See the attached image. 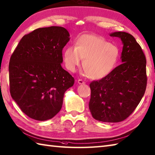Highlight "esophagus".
<instances>
[{
  "mask_svg": "<svg viewBox=\"0 0 155 155\" xmlns=\"http://www.w3.org/2000/svg\"><path fill=\"white\" fill-rule=\"evenodd\" d=\"M78 83L81 84H84L85 83H84V82L82 79H78Z\"/></svg>",
  "mask_w": 155,
  "mask_h": 155,
  "instance_id": "esophagus-1",
  "label": "esophagus"
}]
</instances>
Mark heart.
<instances>
[{
  "label": "heart",
  "mask_w": 155,
  "mask_h": 155,
  "mask_svg": "<svg viewBox=\"0 0 155 155\" xmlns=\"http://www.w3.org/2000/svg\"><path fill=\"white\" fill-rule=\"evenodd\" d=\"M118 48L101 36L83 35L75 45H69L64 52L66 68L74 72L84 59L83 67L88 77L101 79L110 74L119 59Z\"/></svg>",
  "instance_id": "b5f03b06"
}]
</instances>
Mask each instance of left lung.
Masks as SVG:
<instances>
[{
    "label": "left lung",
    "instance_id": "1",
    "mask_svg": "<svg viewBox=\"0 0 155 155\" xmlns=\"http://www.w3.org/2000/svg\"><path fill=\"white\" fill-rule=\"evenodd\" d=\"M121 39L124 44L123 63L104 78L90 83L89 107L95 120L120 122L135 110L147 88V60L140 45L128 33L110 34Z\"/></svg>",
    "mask_w": 155,
    "mask_h": 155
}]
</instances>
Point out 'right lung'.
<instances>
[{
  "label": "right lung",
  "mask_w": 155,
  "mask_h": 155,
  "mask_svg": "<svg viewBox=\"0 0 155 155\" xmlns=\"http://www.w3.org/2000/svg\"><path fill=\"white\" fill-rule=\"evenodd\" d=\"M69 37L62 27L38 28L24 35L12 54L11 95L31 119L45 121L55 116L65 91L73 86L74 78L61 66L62 49Z\"/></svg>",
  "instance_id": "1"
}]
</instances>
